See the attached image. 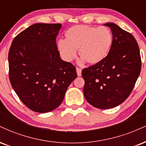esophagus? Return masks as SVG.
<instances>
[{"label": "esophagus", "instance_id": "esophagus-1", "mask_svg": "<svg viewBox=\"0 0 146 146\" xmlns=\"http://www.w3.org/2000/svg\"><path fill=\"white\" fill-rule=\"evenodd\" d=\"M76 71H77V74H78V76H81V75H82V69H81L80 68L77 67Z\"/></svg>", "mask_w": 146, "mask_h": 146}]
</instances>
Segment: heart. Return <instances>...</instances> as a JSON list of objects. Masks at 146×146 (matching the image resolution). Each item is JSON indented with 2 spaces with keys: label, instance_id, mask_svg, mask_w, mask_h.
<instances>
[{
  "label": "heart",
  "instance_id": "1",
  "mask_svg": "<svg viewBox=\"0 0 146 146\" xmlns=\"http://www.w3.org/2000/svg\"><path fill=\"white\" fill-rule=\"evenodd\" d=\"M65 37L57 43L61 57L72 62L77 58L79 49L81 64L86 61L92 64L102 62L110 54L113 41L111 31L107 26H72L66 31Z\"/></svg>",
  "mask_w": 146,
  "mask_h": 146
}]
</instances>
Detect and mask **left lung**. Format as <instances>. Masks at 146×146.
I'll return each mask as SVG.
<instances>
[{
    "instance_id": "8db88e82",
    "label": "left lung",
    "mask_w": 146,
    "mask_h": 146,
    "mask_svg": "<svg viewBox=\"0 0 146 146\" xmlns=\"http://www.w3.org/2000/svg\"><path fill=\"white\" fill-rule=\"evenodd\" d=\"M104 25L113 34L111 51L102 62L82 72L86 99L101 110L115 108L127 99L141 68L139 48L134 36L114 23Z\"/></svg>"
}]
</instances>
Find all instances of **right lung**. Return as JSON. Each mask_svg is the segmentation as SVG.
I'll use <instances>...</instances> for the list:
<instances>
[{"label":"right lung","mask_w":146,"mask_h":146,"mask_svg":"<svg viewBox=\"0 0 146 146\" xmlns=\"http://www.w3.org/2000/svg\"><path fill=\"white\" fill-rule=\"evenodd\" d=\"M61 24L37 23L14 38L9 52V80L21 101L30 110L47 113L57 108L76 68L62 60L56 38Z\"/></svg>","instance_id":"right-lung-1"}]
</instances>
